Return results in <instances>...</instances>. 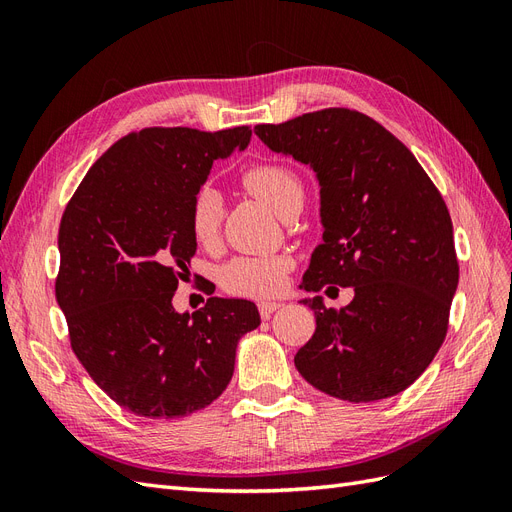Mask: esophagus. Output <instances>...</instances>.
<instances>
[{
  "label": "esophagus",
  "mask_w": 512,
  "mask_h": 512,
  "mask_svg": "<svg viewBox=\"0 0 512 512\" xmlns=\"http://www.w3.org/2000/svg\"><path fill=\"white\" fill-rule=\"evenodd\" d=\"M282 307V303L280 301H260L258 303V312H260V316L262 318H271V314L273 312H277V309H280Z\"/></svg>",
  "instance_id": "1"
}]
</instances>
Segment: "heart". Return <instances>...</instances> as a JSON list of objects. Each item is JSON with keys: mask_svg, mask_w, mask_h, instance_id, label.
<instances>
[{"mask_svg": "<svg viewBox=\"0 0 512 512\" xmlns=\"http://www.w3.org/2000/svg\"><path fill=\"white\" fill-rule=\"evenodd\" d=\"M245 190L284 215L292 205L303 203L305 188L297 170L284 162H256L241 173ZM190 232L198 245L213 247L220 241L224 222V198L213 185L203 183L194 190L188 209ZM290 271L284 256H239L230 260L222 271L226 290L243 297H271L282 292Z\"/></svg>", "mask_w": 512, "mask_h": 512, "instance_id": "heart-1", "label": "heart"}]
</instances>
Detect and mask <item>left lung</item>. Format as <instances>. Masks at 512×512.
<instances>
[{"instance_id": "obj_1", "label": "left lung", "mask_w": 512, "mask_h": 512, "mask_svg": "<svg viewBox=\"0 0 512 512\" xmlns=\"http://www.w3.org/2000/svg\"><path fill=\"white\" fill-rule=\"evenodd\" d=\"M254 132L320 181L324 243L303 275L305 290L354 288L339 309L303 301L316 331L294 356L299 374L354 404L408 389L444 342L459 282L442 194L397 136L354 108H322Z\"/></svg>"}]
</instances>
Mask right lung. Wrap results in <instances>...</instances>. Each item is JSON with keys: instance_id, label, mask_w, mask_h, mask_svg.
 Masks as SVG:
<instances>
[{"instance_id": "right-lung-1", "label": "right lung", "mask_w": 512, "mask_h": 512, "mask_svg": "<svg viewBox=\"0 0 512 512\" xmlns=\"http://www.w3.org/2000/svg\"><path fill=\"white\" fill-rule=\"evenodd\" d=\"M250 136V126L130 132L89 168L61 215L55 297L70 346L136 416L181 418L213 404L232 378L239 337L260 324L243 299L211 297L192 316L173 307L196 252L190 198L213 162Z\"/></svg>"}]
</instances>
